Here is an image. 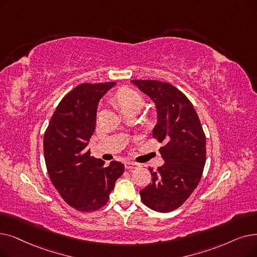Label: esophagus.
<instances>
[{"label": "esophagus", "instance_id": "34e87169", "mask_svg": "<svg viewBox=\"0 0 257 257\" xmlns=\"http://www.w3.org/2000/svg\"><path fill=\"white\" fill-rule=\"evenodd\" d=\"M139 167V165L137 163H132V162H126L125 163V168L127 170H133V169H137Z\"/></svg>", "mask_w": 257, "mask_h": 257}]
</instances>
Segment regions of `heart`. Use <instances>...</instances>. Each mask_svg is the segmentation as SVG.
I'll return each mask as SVG.
<instances>
[{"label": "heart", "mask_w": 257, "mask_h": 257, "mask_svg": "<svg viewBox=\"0 0 257 257\" xmlns=\"http://www.w3.org/2000/svg\"><path fill=\"white\" fill-rule=\"evenodd\" d=\"M115 102L120 108L121 112L128 109L141 110L144 101L142 95L129 88H122L115 95Z\"/></svg>", "instance_id": "b5f03b06"}]
</instances>
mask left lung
Instances as JSON below:
<instances>
[{"mask_svg": "<svg viewBox=\"0 0 257 257\" xmlns=\"http://www.w3.org/2000/svg\"><path fill=\"white\" fill-rule=\"evenodd\" d=\"M147 94L158 110L153 138L165 146V164L153 171L151 183L140 191L148 208L166 213L181 207L202 178L206 163V137L196 111L188 97L169 83L131 81Z\"/></svg>", "mask_w": 257, "mask_h": 257, "instance_id": "obj_1", "label": "left lung"}]
</instances>
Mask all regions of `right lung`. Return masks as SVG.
Returning <instances> with one entry per match:
<instances>
[{
	"label": "right lung",
	"instance_id": "right-lung-1",
	"mask_svg": "<svg viewBox=\"0 0 257 257\" xmlns=\"http://www.w3.org/2000/svg\"><path fill=\"white\" fill-rule=\"evenodd\" d=\"M113 82L76 86L55 109L44 135V156L54 188L65 202L81 212L105 206L124 165L95 159L87 149L96 124L99 99Z\"/></svg>",
	"mask_w": 257,
	"mask_h": 257
}]
</instances>
